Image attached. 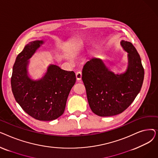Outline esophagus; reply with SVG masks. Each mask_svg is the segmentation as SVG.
<instances>
[{
    "label": "esophagus",
    "instance_id": "1",
    "mask_svg": "<svg viewBox=\"0 0 158 158\" xmlns=\"http://www.w3.org/2000/svg\"><path fill=\"white\" fill-rule=\"evenodd\" d=\"M76 75V78H77V80H81V77H82V73H81V72H80V71L77 72Z\"/></svg>",
    "mask_w": 158,
    "mask_h": 158
}]
</instances>
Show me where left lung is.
Instances as JSON below:
<instances>
[{
	"instance_id": "1",
	"label": "left lung",
	"mask_w": 158,
	"mask_h": 158,
	"mask_svg": "<svg viewBox=\"0 0 158 158\" xmlns=\"http://www.w3.org/2000/svg\"><path fill=\"white\" fill-rule=\"evenodd\" d=\"M120 44L128 54L127 70L114 74L102 61L93 58L82 69V80L92 111L100 117H111L125 111L142 88L144 69L136 48L129 41Z\"/></svg>"
}]
</instances>
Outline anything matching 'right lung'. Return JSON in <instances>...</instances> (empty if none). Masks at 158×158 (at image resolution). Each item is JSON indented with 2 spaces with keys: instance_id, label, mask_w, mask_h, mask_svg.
I'll use <instances>...</instances> for the list:
<instances>
[{
  "instance_id": "right-lung-1",
  "label": "right lung",
  "mask_w": 158,
  "mask_h": 158,
  "mask_svg": "<svg viewBox=\"0 0 158 158\" xmlns=\"http://www.w3.org/2000/svg\"><path fill=\"white\" fill-rule=\"evenodd\" d=\"M43 44L42 40H36L25 46L16 58L11 85L16 101L25 112L36 120L51 121L64 113L76 77L73 71L62 70L55 64L48 66L41 79L34 81L28 76V60Z\"/></svg>"
}]
</instances>
